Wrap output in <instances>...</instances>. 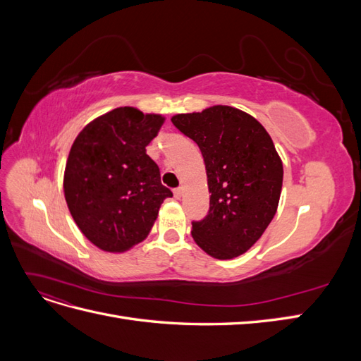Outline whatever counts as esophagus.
<instances>
[{
    "instance_id": "34e87169",
    "label": "esophagus",
    "mask_w": 361,
    "mask_h": 361,
    "mask_svg": "<svg viewBox=\"0 0 361 361\" xmlns=\"http://www.w3.org/2000/svg\"><path fill=\"white\" fill-rule=\"evenodd\" d=\"M173 194H174V197H176V199H180L182 195H183V190H182V188H178V190L173 191Z\"/></svg>"
}]
</instances>
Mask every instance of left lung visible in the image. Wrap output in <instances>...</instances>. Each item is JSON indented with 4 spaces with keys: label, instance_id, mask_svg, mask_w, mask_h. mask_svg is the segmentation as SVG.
<instances>
[{
    "label": "left lung",
    "instance_id": "8db88e82",
    "mask_svg": "<svg viewBox=\"0 0 361 361\" xmlns=\"http://www.w3.org/2000/svg\"><path fill=\"white\" fill-rule=\"evenodd\" d=\"M202 150L209 214L192 223L191 235L204 253L228 260L253 247L274 218L283 185V162L272 138L248 113L214 105L171 117Z\"/></svg>",
    "mask_w": 361,
    "mask_h": 361
}]
</instances>
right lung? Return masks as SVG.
Listing matches in <instances>:
<instances>
[{
  "label": "right lung",
  "mask_w": 361,
  "mask_h": 361,
  "mask_svg": "<svg viewBox=\"0 0 361 361\" xmlns=\"http://www.w3.org/2000/svg\"><path fill=\"white\" fill-rule=\"evenodd\" d=\"M166 117L120 106L96 117L75 138L63 191L81 233L106 253L145 241L171 191L146 154Z\"/></svg>",
  "instance_id": "right-lung-1"
}]
</instances>
